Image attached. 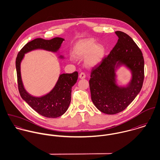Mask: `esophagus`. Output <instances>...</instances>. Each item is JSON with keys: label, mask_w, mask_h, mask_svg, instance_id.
Wrapping results in <instances>:
<instances>
[{"label": "esophagus", "mask_w": 160, "mask_h": 160, "mask_svg": "<svg viewBox=\"0 0 160 160\" xmlns=\"http://www.w3.org/2000/svg\"><path fill=\"white\" fill-rule=\"evenodd\" d=\"M79 77V78H81V79H84V78H85V77H86V74H85L84 72H80Z\"/></svg>", "instance_id": "1"}]
</instances>
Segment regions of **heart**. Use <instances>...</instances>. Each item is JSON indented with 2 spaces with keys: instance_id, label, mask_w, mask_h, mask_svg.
Instances as JSON below:
<instances>
[{
  "instance_id": "b5f03b06",
  "label": "heart",
  "mask_w": 160,
  "mask_h": 160,
  "mask_svg": "<svg viewBox=\"0 0 160 160\" xmlns=\"http://www.w3.org/2000/svg\"><path fill=\"white\" fill-rule=\"evenodd\" d=\"M104 53V48L100 45H95L94 41L91 39L81 42L74 50V54L78 57H84L89 54L86 58V63L89 67L98 63L102 59Z\"/></svg>"
}]
</instances>
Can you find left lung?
<instances>
[{
    "mask_svg": "<svg viewBox=\"0 0 160 160\" xmlns=\"http://www.w3.org/2000/svg\"><path fill=\"white\" fill-rule=\"evenodd\" d=\"M119 39L110 54L93 67L89 86L92 102L102 113L114 114L125 110L140 92L144 79V60L142 52L127 34L117 31ZM124 63L132 71L130 85L119 88L114 83V68Z\"/></svg>",
    "mask_w": 160,
    "mask_h": 160,
    "instance_id": "8db88e82",
    "label": "left lung"
}]
</instances>
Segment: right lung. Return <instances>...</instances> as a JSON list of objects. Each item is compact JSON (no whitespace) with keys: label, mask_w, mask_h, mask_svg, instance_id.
<instances>
[{"label":"right lung","mask_w":160,"mask_h":160,"mask_svg":"<svg viewBox=\"0 0 160 160\" xmlns=\"http://www.w3.org/2000/svg\"><path fill=\"white\" fill-rule=\"evenodd\" d=\"M63 41L61 38L50 40L35 39L23 47L16 58L18 88L22 98L37 113L47 118H57L67 112L71 100V88L77 81L78 72L74 71L61 74L53 90L45 96L38 98L30 95L24 90L21 78L20 63L24 53L37 48L56 52Z\"/></svg>","instance_id":"add662e5"}]
</instances>
